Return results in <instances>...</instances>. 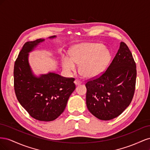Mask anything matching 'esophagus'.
<instances>
[{"instance_id": "esophagus-1", "label": "esophagus", "mask_w": 150, "mask_h": 150, "mask_svg": "<svg viewBox=\"0 0 150 150\" xmlns=\"http://www.w3.org/2000/svg\"><path fill=\"white\" fill-rule=\"evenodd\" d=\"M74 83H75V84H76V86H78V85H79V84H81V83H82V82H81V81H80L79 80L76 79V80L74 81Z\"/></svg>"}]
</instances>
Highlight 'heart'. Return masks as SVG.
<instances>
[{
    "mask_svg": "<svg viewBox=\"0 0 150 150\" xmlns=\"http://www.w3.org/2000/svg\"><path fill=\"white\" fill-rule=\"evenodd\" d=\"M111 60V54L97 43H83L76 46L71 57L64 56L62 67L67 72H74L76 65H80L79 72L86 78H94L105 71Z\"/></svg>",
    "mask_w": 150,
    "mask_h": 150,
    "instance_id": "obj_1",
    "label": "heart"
}]
</instances>
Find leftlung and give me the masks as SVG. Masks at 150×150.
Listing matches in <instances>:
<instances>
[{
  "mask_svg": "<svg viewBox=\"0 0 150 150\" xmlns=\"http://www.w3.org/2000/svg\"><path fill=\"white\" fill-rule=\"evenodd\" d=\"M136 79L137 66L132 54L121 42L106 71L86 83L88 110L101 120H110L120 116L132 101Z\"/></svg>",
  "mask_w": 150,
  "mask_h": 150,
  "instance_id": "8db88e82",
  "label": "left lung"
}]
</instances>
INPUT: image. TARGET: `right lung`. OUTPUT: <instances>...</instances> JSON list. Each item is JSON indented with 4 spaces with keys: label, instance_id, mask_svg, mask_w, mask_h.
Returning <instances> with one entry per match:
<instances>
[{
    "label": "right lung",
    "instance_id": "right-lung-1",
    "mask_svg": "<svg viewBox=\"0 0 150 150\" xmlns=\"http://www.w3.org/2000/svg\"><path fill=\"white\" fill-rule=\"evenodd\" d=\"M43 41L44 39H39L24 44L14 64L13 84L17 100L31 117L51 121L65 110L68 99L76 88L75 79L54 72L39 77L34 75L28 61L29 52Z\"/></svg>",
    "mask_w": 150,
    "mask_h": 150
}]
</instances>
